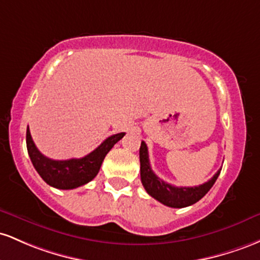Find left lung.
<instances>
[{
	"label": "left lung",
	"mask_w": 260,
	"mask_h": 260,
	"mask_svg": "<svg viewBox=\"0 0 260 260\" xmlns=\"http://www.w3.org/2000/svg\"><path fill=\"white\" fill-rule=\"evenodd\" d=\"M220 171L211 179L198 186H174L159 179L151 169L147 146L144 141L140 146V174L145 190L151 197L169 208H186L199 201L216 182Z\"/></svg>",
	"instance_id": "1"
}]
</instances>
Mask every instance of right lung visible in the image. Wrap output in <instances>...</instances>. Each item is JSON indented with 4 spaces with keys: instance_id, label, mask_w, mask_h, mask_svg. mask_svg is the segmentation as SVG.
I'll return each instance as SVG.
<instances>
[{
    "instance_id": "add662e5",
    "label": "right lung",
    "mask_w": 260,
    "mask_h": 260,
    "mask_svg": "<svg viewBox=\"0 0 260 260\" xmlns=\"http://www.w3.org/2000/svg\"><path fill=\"white\" fill-rule=\"evenodd\" d=\"M124 135L125 133H120L109 136L94 151L82 158L57 161V159L48 158L38 150L31 139L29 127H27V150L34 168L43 178L44 182L54 188L67 190L91 182L98 174L104 157Z\"/></svg>"
}]
</instances>
